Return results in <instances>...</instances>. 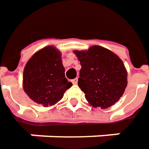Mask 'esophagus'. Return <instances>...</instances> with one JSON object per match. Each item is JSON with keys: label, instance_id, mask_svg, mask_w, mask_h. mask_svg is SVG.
Segmentation results:
<instances>
[{"label": "esophagus", "instance_id": "esophagus-1", "mask_svg": "<svg viewBox=\"0 0 149 149\" xmlns=\"http://www.w3.org/2000/svg\"><path fill=\"white\" fill-rule=\"evenodd\" d=\"M71 82L74 84V85H76V84H77V82H78V79H77V78H75V79L72 80V81H71Z\"/></svg>", "mask_w": 149, "mask_h": 149}]
</instances>
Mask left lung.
I'll list each match as a JSON object with an SVG mask.
<instances>
[{"mask_svg":"<svg viewBox=\"0 0 149 149\" xmlns=\"http://www.w3.org/2000/svg\"><path fill=\"white\" fill-rule=\"evenodd\" d=\"M81 68L78 86L93 107L105 109L117 102L127 86V71L122 60L111 50L92 46L75 50Z\"/></svg>","mask_w":149,"mask_h":149,"instance_id":"left-lung-1","label":"left lung"}]
</instances>
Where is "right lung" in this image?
Segmentation results:
<instances>
[{"mask_svg":"<svg viewBox=\"0 0 149 149\" xmlns=\"http://www.w3.org/2000/svg\"><path fill=\"white\" fill-rule=\"evenodd\" d=\"M71 86L65 77L61 54L54 47H45L35 53L25 67L24 90L33 101L44 106L61 100Z\"/></svg>","mask_w":149,"mask_h":149,"instance_id":"obj_1","label":"right lung"}]
</instances>
